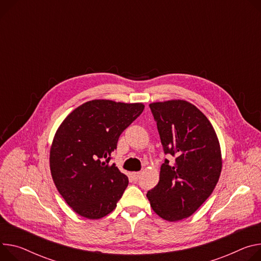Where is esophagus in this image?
Segmentation results:
<instances>
[{
  "label": "esophagus",
  "mask_w": 261,
  "mask_h": 261,
  "mask_svg": "<svg viewBox=\"0 0 261 261\" xmlns=\"http://www.w3.org/2000/svg\"><path fill=\"white\" fill-rule=\"evenodd\" d=\"M139 177H140V173H138V172H135V173L131 174V178H132L133 181H137L139 179Z\"/></svg>",
  "instance_id": "34e87169"
}]
</instances>
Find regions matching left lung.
Masks as SVG:
<instances>
[{
	"label": "left lung",
	"instance_id": "1",
	"mask_svg": "<svg viewBox=\"0 0 261 261\" xmlns=\"http://www.w3.org/2000/svg\"><path fill=\"white\" fill-rule=\"evenodd\" d=\"M165 158L158 184L147 198L170 222L191 217L215 189L222 171L219 139L208 118L182 100L150 104Z\"/></svg>",
	"mask_w": 261,
	"mask_h": 261
}]
</instances>
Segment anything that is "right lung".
Instances as JSON below:
<instances>
[{
	"mask_svg": "<svg viewBox=\"0 0 261 261\" xmlns=\"http://www.w3.org/2000/svg\"><path fill=\"white\" fill-rule=\"evenodd\" d=\"M140 103L93 100L76 108L57 130L50 168L59 194L86 219H101L115 207L128 177L111 164L120 135L144 111Z\"/></svg>",
	"mask_w": 261,
	"mask_h": 261,
	"instance_id": "right-lung-1",
	"label": "right lung"
}]
</instances>
